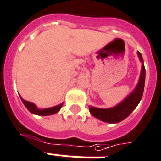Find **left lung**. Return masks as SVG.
<instances>
[{"instance_id":"obj_1","label":"left lung","mask_w":161,"mask_h":161,"mask_svg":"<svg viewBox=\"0 0 161 161\" xmlns=\"http://www.w3.org/2000/svg\"><path fill=\"white\" fill-rule=\"evenodd\" d=\"M138 56L142 62V69H141L139 80L137 86L135 87L134 90L125 100L112 108L101 109V108L90 106L89 111L92 116L100 121L108 123H117L127 118L134 110L135 108L138 106L143 96L144 83H145V67L143 65V57L139 51H138Z\"/></svg>"}]
</instances>
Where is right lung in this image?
Masks as SVG:
<instances>
[{
	"label": "right lung",
	"mask_w": 161,
	"mask_h": 161,
	"mask_svg": "<svg viewBox=\"0 0 161 161\" xmlns=\"http://www.w3.org/2000/svg\"><path fill=\"white\" fill-rule=\"evenodd\" d=\"M20 98L22 101H23V105H25V107L29 110V111H30L31 113L34 114V115H38V116H50V115L56 114V112H58L59 110H61V108L63 105V103H61L60 105L53 106V107L45 108V109H39L36 105H34V103L24 100L21 96Z\"/></svg>",
	"instance_id": "add662e5"
}]
</instances>
